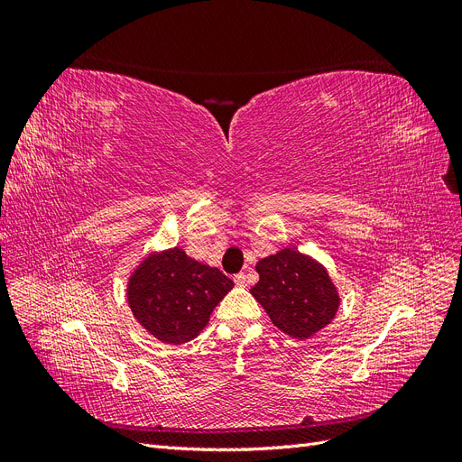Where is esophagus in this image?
Instances as JSON below:
<instances>
[{
	"instance_id": "34e87169",
	"label": "esophagus",
	"mask_w": 462,
	"mask_h": 462,
	"mask_svg": "<svg viewBox=\"0 0 462 462\" xmlns=\"http://www.w3.org/2000/svg\"><path fill=\"white\" fill-rule=\"evenodd\" d=\"M235 283L239 285V287H246V283H248L246 273H243V272H241V273H236V275H235Z\"/></svg>"
}]
</instances>
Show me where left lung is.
<instances>
[{"label":"left lung","mask_w":462,"mask_h":462,"mask_svg":"<svg viewBox=\"0 0 462 462\" xmlns=\"http://www.w3.org/2000/svg\"><path fill=\"white\" fill-rule=\"evenodd\" d=\"M260 282L250 289L268 312L272 324L297 339H309L337 314L339 292L328 270L295 248L256 263Z\"/></svg>","instance_id":"left-lung-1"}]
</instances>
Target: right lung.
<instances>
[{
  "label": "right lung",
  "mask_w": 462,
  "mask_h": 462,
  "mask_svg": "<svg viewBox=\"0 0 462 462\" xmlns=\"http://www.w3.org/2000/svg\"><path fill=\"white\" fill-rule=\"evenodd\" d=\"M233 285L217 268L175 246L143 258L127 282V300L150 335L167 345H180L208 326L209 314Z\"/></svg>",
  "instance_id": "add662e5"
}]
</instances>
